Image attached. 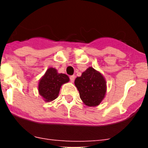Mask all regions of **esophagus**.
I'll list each match as a JSON object with an SVG mask.
<instances>
[{
  "label": "esophagus",
  "mask_w": 148,
  "mask_h": 148,
  "mask_svg": "<svg viewBox=\"0 0 148 148\" xmlns=\"http://www.w3.org/2000/svg\"><path fill=\"white\" fill-rule=\"evenodd\" d=\"M75 75H71V76H70V82H74V80H75Z\"/></svg>",
  "instance_id": "obj_1"
}]
</instances>
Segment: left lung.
Listing matches in <instances>:
<instances>
[{
    "instance_id": "left-lung-1",
    "label": "left lung",
    "mask_w": 148,
    "mask_h": 148,
    "mask_svg": "<svg viewBox=\"0 0 148 148\" xmlns=\"http://www.w3.org/2000/svg\"><path fill=\"white\" fill-rule=\"evenodd\" d=\"M75 85L83 102L87 106H97L103 100L106 93V82L100 73L89 67L77 77Z\"/></svg>"
}]
</instances>
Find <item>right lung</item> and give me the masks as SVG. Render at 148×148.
Returning a JSON list of instances; mask_svg holds the SVG:
<instances>
[{"label": "right lung", "instance_id": "add662e5", "mask_svg": "<svg viewBox=\"0 0 148 148\" xmlns=\"http://www.w3.org/2000/svg\"><path fill=\"white\" fill-rule=\"evenodd\" d=\"M69 80L66 74L58 73L54 68H49L39 82V93L47 101L55 100L58 97L61 85Z\"/></svg>", "mask_w": 148, "mask_h": 148}]
</instances>
